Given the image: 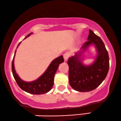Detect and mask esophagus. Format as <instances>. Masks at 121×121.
<instances>
[{"mask_svg":"<svg viewBox=\"0 0 121 121\" xmlns=\"http://www.w3.org/2000/svg\"><path fill=\"white\" fill-rule=\"evenodd\" d=\"M69 57V54L68 53H65L64 54V59L65 61L67 60Z\"/></svg>","mask_w":121,"mask_h":121,"instance_id":"obj_1","label":"esophagus"}]
</instances>
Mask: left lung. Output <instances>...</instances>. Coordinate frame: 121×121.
Segmentation results:
<instances>
[{
  "instance_id": "8db88e82",
  "label": "left lung",
  "mask_w": 121,
  "mask_h": 121,
  "mask_svg": "<svg viewBox=\"0 0 121 121\" xmlns=\"http://www.w3.org/2000/svg\"><path fill=\"white\" fill-rule=\"evenodd\" d=\"M80 50L68 58L69 82L73 90L89 92L95 90L105 79L109 69V57L101 38L90 29L89 35ZM91 46L96 49L97 54L92 64L85 65L82 55Z\"/></svg>"
}]
</instances>
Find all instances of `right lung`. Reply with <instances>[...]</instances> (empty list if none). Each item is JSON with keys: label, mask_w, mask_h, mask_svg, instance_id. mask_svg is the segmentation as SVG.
<instances>
[{"label": "right lung", "mask_w": 121, "mask_h": 121, "mask_svg": "<svg viewBox=\"0 0 121 121\" xmlns=\"http://www.w3.org/2000/svg\"><path fill=\"white\" fill-rule=\"evenodd\" d=\"M32 34L33 33H31L30 34H28L25 37V39ZM21 42L18 44L17 49L18 48ZM16 51L17 50H15L14 58L12 61V72L18 86L25 92L34 94V95H41V94L48 92L53 86L54 75L57 70L58 69V66L61 63L64 61L63 56H60L53 60L46 69V71H45V72L36 80L32 81V82H25L19 78L15 69L14 57H15Z\"/></svg>", "instance_id": "1"}]
</instances>
